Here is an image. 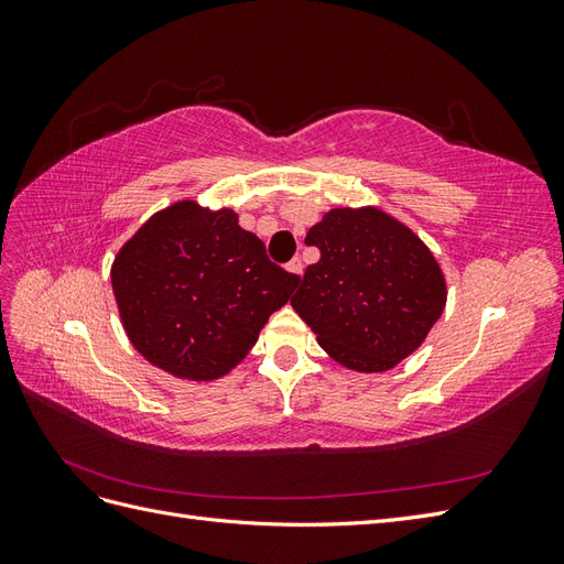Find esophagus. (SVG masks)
I'll return each instance as SVG.
<instances>
[{
    "instance_id": "obj_1",
    "label": "esophagus",
    "mask_w": 564,
    "mask_h": 564,
    "mask_svg": "<svg viewBox=\"0 0 564 564\" xmlns=\"http://www.w3.org/2000/svg\"><path fill=\"white\" fill-rule=\"evenodd\" d=\"M286 270L292 272V275H296V278H301L303 275V263H301V259H292L286 263Z\"/></svg>"
}]
</instances>
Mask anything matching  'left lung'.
Returning <instances> with one entry per match:
<instances>
[{
	"label": "left lung",
	"instance_id": "8db88e82",
	"mask_svg": "<svg viewBox=\"0 0 564 564\" xmlns=\"http://www.w3.org/2000/svg\"><path fill=\"white\" fill-rule=\"evenodd\" d=\"M305 245L319 261L305 268L292 308L332 360L377 373L400 365L447 305V280L421 237L379 207H336Z\"/></svg>",
	"mask_w": 564,
	"mask_h": 564
}]
</instances>
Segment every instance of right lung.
Wrapping results in <instances>:
<instances>
[{
    "label": "right lung",
    "mask_w": 564,
    "mask_h": 564,
    "mask_svg": "<svg viewBox=\"0 0 564 564\" xmlns=\"http://www.w3.org/2000/svg\"><path fill=\"white\" fill-rule=\"evenodd\" d=\"M110 282L131 346L172 377L202 383L245 360L299 278L268 261L230 207L178 199L119 247Z\"/></svg>",
    "instance_id": "add662e5"
}]
</instances>
